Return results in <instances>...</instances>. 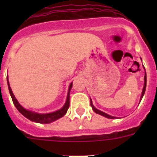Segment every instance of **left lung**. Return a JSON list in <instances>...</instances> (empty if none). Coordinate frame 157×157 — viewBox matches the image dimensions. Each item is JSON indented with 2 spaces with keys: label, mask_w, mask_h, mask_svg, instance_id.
Listing matches in <instances>:
<instances>
[{
  "label": "left lung",
  "mask_w": 157,
  "mask_h": 157,
  "mask_svg": "<svg viewBox=\"0 0 157 157\" xmlns=\"http://www.w3.org/2000/svg\"><path fill=\"white\" fill-rule=\"evenodd\" d=\"M144 69H145V67H144ZM144 86H143V89H142V93H141V98H140V102H141V99H142V98H143L144 94H145V89H146V72H145V77H144ZM90 105L91 107H92L93 110H94V112H96L97 114H99V115H101V116H105V117L106 118H109V119H116V117H115V116H110V115H108L107 113H105V112H101V111L98 110V109H97L95 108V107L94 106V105H93V102H92V100H91L90 98Z\"/></svg>",
  "instance_id": "8db88e82"
}]
</instances>
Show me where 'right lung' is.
<instances>
[{
  "instance_id": "add662e5",
  "label": "right lung",
  "mask_w": 157,
  "mask_h": 157,
  "mask_svg": "<svg viewBox=\"0 0 157 157\" xmlns=\"http://www.w3.org/2000/svg\"><path fill=\"white\" fill-rule=\"evenodd\" d=\"M7 82H8V90H9V93H10V95L11 97H12L14 105L16 106L17 110L19 111L23 116L27 118V119L30 120V121L35 122V123H52V122L55 121V120H58L59 118L63 117V116L66 114L67 112V109H68L69 105H70V91L72 87V82L71 83L70 86H69L68 93H67V100L64 105L62 107L61 109L56 111V112H51V113H46V114H41V113H37V112H32V111L25 109L22 105H20V104L18 102L16 98H15V96H14L13 93H12V89H11L10 87V85H9V82H8V78H7Z\"/></svg>"
}]
</instances>
